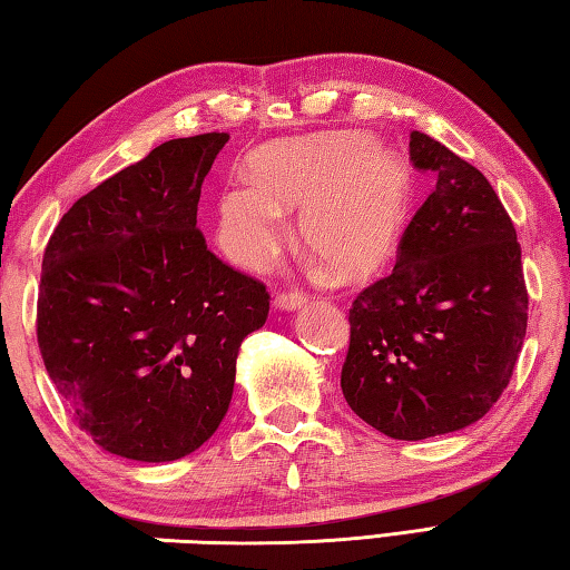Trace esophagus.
Listing matches in <instances>:
<instances>
[{
	"label": "esophagus",
	"instance_id": "1",
	"mask_svg": "<svg viewBox=\"0 0 570 570\" xmlns=\"http://www.w3.org/2000/svg\"><path fill=\"white\" fill-rule=\"evenodd\" d=\"M306 302L308 298L302 292H282L274 296V306L278 312H296V308H302Z\"/></svg>",
	"mask_w": 570,
	"mask_h": 570
}]
</instances>
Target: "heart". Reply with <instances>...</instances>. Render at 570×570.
<instances>
[{"label": "heart", "mask_w": 570, "mask_h": 570, "mask_svg": "<svg viewBox=\"0 0 570 570\" xmlns=\"http://www.w3.org/2000/svg\"><path fill=\"white\" fill-rule=\"evenodd\" d=\"M248 178L218 193V240L228 258L262 272L288 238L284 210L302 206L308 246L344 278L377 272L397 250L412 206V173L366 132L324 130L258 146Z\"/></svg>", "instance_id": "1"}]
</instances>
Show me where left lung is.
<instances>
[{
    "label": "left lung",
    "mask_w": 570,
    "mask_h": 570,
    "mask_svg": "<svg viewBox=\"0 0 570 570\" xmlns=\"http://www.w3.org/2000/svg\"><path fill=\"white\" fill-rule=\"evenodd\" d=\"M435 188L410 220L392 274L350 308L342 392L394 440L448 435L485 417L513 377L528 292L513 220L478 168L410 132Z\"/></svg>",
    "instance_id": "1"
}]
</instances>
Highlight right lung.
Instances as JSON below:
<instances>
[{"mask_svg":"<svg viewBox=\"0 0 570 570\" xmlns=\"http://www.w3.org/2000/svg\"><path fill=\"white\" fill-rule=\"evenodd\" d=\"M228 132L168 140L82 196L42 258L37 342L95 445L138 462L190 455L226 417L264 284L210 254L200 186Z\"/></svg>","mask_w":570,"mask_h":570,"instance_id":"1","label":"right lung"}]
</instances>
